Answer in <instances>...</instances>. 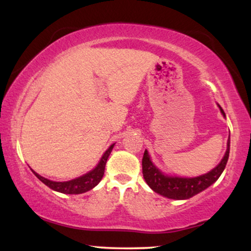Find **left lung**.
I'll return each mask as SVG.
<instances>
[{
  "instance_id": "1",
  "label": "left lung",
  "mask_w": 251,
  "mask_h": 251,
  "mask_svg": "<svg viewBox=\"0 0 251 251\" xmlns=\"http://www.w3.org/2000/svg\"><path fill=\"white\" fill-rule=\"evenodd\" d=\"M221 111L224 114L222 108ZM228 154H230V136H228L227 150L225 151L224 157L215 169L201 176L179 177L164 176L161 171L156 169L151 161L148 151H145L143 157V176L148 186L157 194L170 199H189L205 190L219 179L227 163Z\"/></svg>"
}]
</instances>
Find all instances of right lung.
Returning <instances> with one entry per match:
<instances>
[{
	"label": "right lung",
	"mask_w": 251,
	"mask_h": 251,
	"mask_svg": "<svg viewBox=\"0 0 251 251\" xmlns=\"http://www.w3.org/2000/svg\"><path fill=\"white\" fill-rule=\"evenodd\" d=\"M114 144L111 145L110 148L104 152V155L101 156L100 161L99 163V165L96 166L93 171H90L85 176H82L80 177H77V179H74L71 181H65V182H55V181H50L49 179H45L32 171L36 176L38 177L39 180L42 181L43 183L46 184L47 187L53 189V190L62 192V194H69V195H79V194H83V192L89 191L90 189H93L94 187H96L97 184L100 183V181L101 180V177L104 176V171H105V164H106V161L110 156L112 150H113Z\"/></svg>",
	"instance_id": "1"
}]
</instances>
